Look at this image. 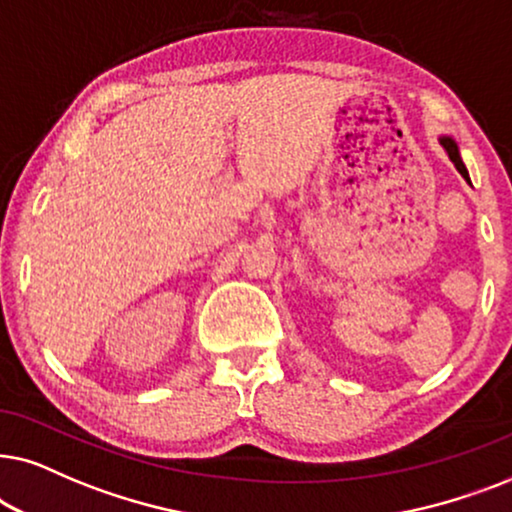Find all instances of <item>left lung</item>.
<instances>
[{"instance_id":"obj_1","label":"left lung","mask_w":512,"mask_h":512,"mask_svg":"<svg viewBox=\"0 0 512 512\" xmlns=\"http://www.w3.org/2000/svg\"><path fill=\"white\" fill-rule=\"evenodd\" d=\"M440 145L445 147V152L449 154V159H452V163H454V166H456V170H459V173L463 175V180H466L468 185H470L468 170H466V166H463V161H461V154H459V147H456V142H454L452 138H440Z\"/></svg>"}]
</instances>
